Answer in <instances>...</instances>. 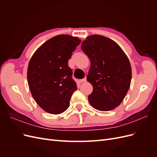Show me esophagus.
Returning a JSON list of instances; mask_svg holds the SVG:
<instances>
[{
    "instance_id": "34e87169",
    "label": "esophagus",
    "mask_w": 157,
    "mask_h": 157,
    "mask_svg": "<svg viewBox=\"0 0 157 157\" xmlns=\"http://www.w3.org/2000/svg\"><path fill=\"white\" fill-rule=\"evenodd\" d=\"M86 82V78H84L82 79L79 80V82L80 83H83V82Z\"/></svg>"
}]
</instances>
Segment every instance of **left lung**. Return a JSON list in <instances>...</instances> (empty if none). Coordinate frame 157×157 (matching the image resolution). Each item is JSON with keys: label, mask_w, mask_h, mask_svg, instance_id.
Returning a JSON list of instances; mask_svg holds the SVG:
<instances>
[{"label": "left lung", "mask_w": 157, "mask_h": 157, "mask_svg": "<svg viewBox=\"0 0 157 157\" xmlns=\"http://www.w3.org/2000/svg\"><path fill=\"white\" fill-rule=\"evenodd\" d=\"M90 60L87 80L93 91L88 101L94 109L113 110L124 100L130 86L129 59L117 42L102 35H92L81 44Z\"/></svg>", "instance_id": "obj_1"}]
</instances>
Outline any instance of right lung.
Returning <instances> with one entry per match:
<instances>
[{"label":"right lung","instance_id":"obj_1","mask_svg":"<svg viewBox=\"0 0 157 157\" xmlns=\"http://www.w3.org/2000/svg\"><path fill=\"white\" fill-rule=\"evenodd\" d=\"M80 42L77 36L57 35L42 44L31 57L28 85L35 101L47 113L58 115L69 107L77 87L68 60Z\"/></svg>","mask_w":157,"mask_h":157}]
</instances>
